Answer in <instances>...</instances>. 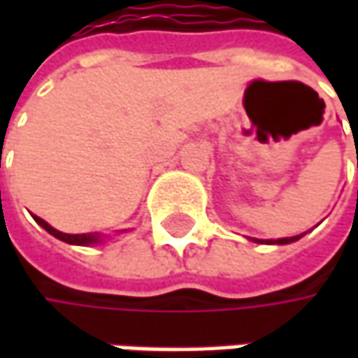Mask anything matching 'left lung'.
I'll use <instances>...</instances> for the list:
<instances>
[{"instance_id": "obj_1", "label": "left lung", "mask_w": 358, "mask_h": 358, "mask_svg": "<svg viewBox=\"0 0 358 358\" xmlns=\"http://www.w3.org/2000/svg\"><path fill=\"white\" fill-rule=\"evenodd\" d=\"M358 167V163H357ZM305 233H301V235H295V237H285V239H251L255 243H265V245H289V243H295L303 237Z\"/></svg>"}]
</instances>
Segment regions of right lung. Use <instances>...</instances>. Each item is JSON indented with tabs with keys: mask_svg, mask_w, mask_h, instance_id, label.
I'll return each mask as SVG.
<instances>
[{
	"mask_svg": "<svg viewBox=\"0 0 358 358\" xmlns=\"http://www.w3.org/2000/svg\"><path fill=\"white\" fill-rule=\"evenodd\" d=\"M35 221L41 225V227L48 231L49 235H53L55 239L63 241V243H69V245H97V243H103L107 239V235L103 233H79V235H69V233H62L55 227H51L48 221H43L41 217L34 215Z\"/></svg>",
	"mask_w": 358,
	"mask_h": 358,
	"instance_id": "add662e5",
	"label": "right lung"
}]
</instances>
